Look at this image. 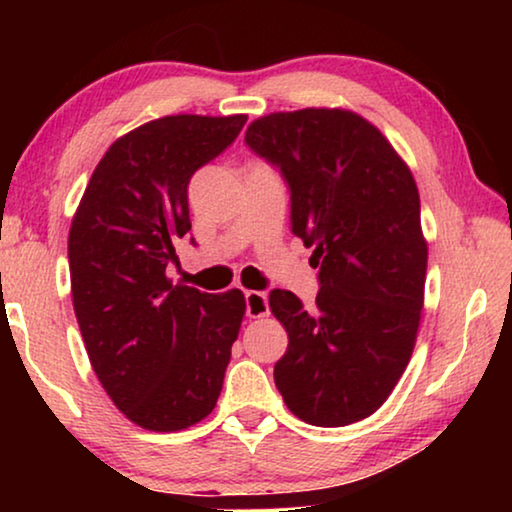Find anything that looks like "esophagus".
<instances>
[{"label":"esophagus","mask_w":512,"mask_h":512,"mask_svg":"<svg viewBox=\"0 0 512 512\" xmlns=\"http://www.w3.org/2000/svg\"><path fill=\"white\" fill-rule=\"evenodd\" d=\"M247 298V317L249 319H261L270 314V305H268V296L263 291H247L244 293Z\"/></svg>","instance_id":"1"}]
</instances>
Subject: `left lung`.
<instances>
[{"label":"left lung","mask_w":512,"mask_h":512,"mask_svg":"<svg viewBox=\"0 0 512 512\" xmlns=\"http://www.w3.org/2000/svg\"><path fill=\"white\" fill-rule=\"evenodd\" d=\"M244 142L289 184L291 230L314 249L321 282L310 310L296 293H270L289 333L279 394L307 424L361 422L401 380L422 319L429 249L410 167L349 109L261 116Z\"/></svg>","instance_id":"obj_1"}]
</instances>
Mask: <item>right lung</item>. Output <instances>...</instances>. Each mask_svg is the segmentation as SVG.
Here are the masks:
<instances>
[{"label": "right lung", "instance_id": "1", "mask_svg": "<svg viewBox=\"0 0 512 512\" xmlns=\"http://www.w3.org/2000/svg\"><path fill=\"white\" fill-rule=\"evenodd\" d=\"M247 116L177 114L118 137L69 228L72 300L97 380L130 422L181 431L214 410L247 300L172 284L191 230L188 181L228 149Z\"/></svg>", "mask_w": 512, "mask_h": 512}]
</instances>
